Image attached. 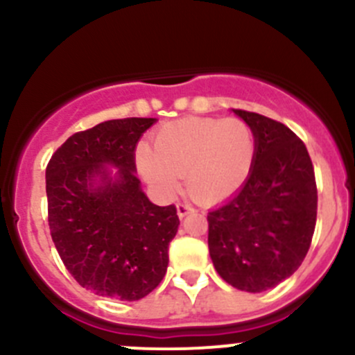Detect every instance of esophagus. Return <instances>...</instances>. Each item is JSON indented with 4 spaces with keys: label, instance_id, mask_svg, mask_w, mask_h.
Segmentation results:
<instances>
[{
    "label": "esophagus",
    "instance_id": "1",
    "mask_svg": "<svg viewBox=\"0 0 355 355\" xmlns=\"http://www.w3.org/2000/svg\"><path fill=\"white\" fill-rule=\"evenodd\" d=\"M194 213V207L191 206V204H184V202H178L177 204V214L178 218H185L187 214Z\"/></svg>",
    "mask_w": 355,
    "mask_h": 355
}]
</instances>
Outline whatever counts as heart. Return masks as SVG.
<instances>
[{
	"instance_id": "1",
	"label": "heart",
	"mask_w": 355,
	"mask_h": 355,
	"mask_svg": "<svg viewBox=\"0 0 355 355\" xmlns=\"http://www.w3.org/2000/svg\"><path fill=\"white\" fill-rule=\"evenodd\" d=\"M256 139L239 118L189 116L157 128L155 149L137 148L144 180L163 198H173L187 180V191L200 204L232 198L249 177Z\"/></svg>"
}]
</instances>
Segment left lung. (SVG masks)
Listing matches in <instances>:
<instances>
[{
    "label": "left lung",
    "mask_w": 355,
    "mask_h": 355,
    "mask_svg": "<svg viewBox=\"0 0 355 355\" xmlns=\"http://www.w3.org/2000/svg\"><path fill=\"white\" fill-rule=\"evenodd\" d=\"M234 111L252 130L256 156L241 191L207 213V245L227 284L256 293L302 264L316 227L318 189L306 144L287 125Z\"/></svg>",
    "instance_id": "1"
}]
</instances>
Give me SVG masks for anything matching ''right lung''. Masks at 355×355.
I'll return each instance as SVG.
<instances>
[{
  "mask_svg": "<svg viewBox=\"0 0 355 355\" xmlns=\"http://www.w3.org/2000/svg\"><path fill=\"white\" fill-rule=\"evenodd\" d=\"M155 121L123 118L77 132L46 168L53 242L77 284L96 295L139 300L166 273L177 207L153 204L135 177V148Z\"/></svg>",
  "mask_w": 355,
  "mask_h": 355,
  "instance_id": "obj_1",
  "label": "right lung"
}]
</instances>
